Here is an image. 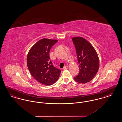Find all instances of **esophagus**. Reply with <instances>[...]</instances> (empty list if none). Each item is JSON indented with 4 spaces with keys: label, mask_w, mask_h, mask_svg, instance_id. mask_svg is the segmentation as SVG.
<instances>
[{
    "label": "esophagus",
    "mask_w": 122,
    "mask_h": 122,
    "mask_svg": "<svg viewBox=\"0 0 122 122\" xmlns=\"http://www.w3.org/2000/svg\"><path fill=\"white\" fill-rule=\"evenodd\" d=\"M68 68H69V67L68 66H67V65H66V66H65L64 67V70H67V69H68Z\"/></svg>",
    "instance_id": "esophagus-1"
}]
</instances>
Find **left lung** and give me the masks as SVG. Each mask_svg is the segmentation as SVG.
Segmentation results:
<instances>
[{
	"instance_id": "1",
	"label": "left lung",
	"mask_w": 122,
	"mask_h": 122,
	"mask_svg": "<svg viewBox=\"0 0 122 122\" xmlns=\"http://www.w3.org/2000/svg\"><path fill=\"white\" fill-rule=\"evenodd\" d=\"M75 46L80 72L74 78L78 83L85 84L93 79L99 67L97 52L92 45L82 37L72 38Z\"/></svg>"
}]
</instances>
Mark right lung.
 Here are the masks:
<instances>
[{"label":"right lung","mask_w":122,"mask_h":122,"mask_svg":"<svg viewBox=\"0 0 122 122\" xmlns=\"http://www.w3.org/2000/svg\"><path fill=\"white\" fill-rule=\"evenodd\" d=\"M57 40L43 38L32 46L27 57L29 71L35 79L46 86L53 84L58 80L61 70L54 67L50 60L49 52Z\"/></svg>","instance_id":"right-lung-1"}]
</instances>
